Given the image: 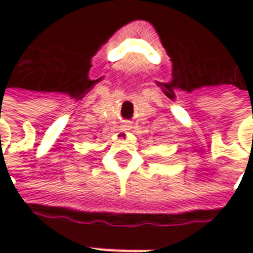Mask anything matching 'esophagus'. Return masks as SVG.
<instances>
[{
	"instance_id": "esophagus-1",
	"label": "esophagus",
	"mask_w": 253,
	"mask_h": 253,
	"mask_svg": "<svg viewBox=\"0 0 253 253\" xmlns=\"http://www.w3.org/2000/svg\"><path fill=\"white\" fill-rule=\"evenodd\" d=\"M123 130H125V131H128V130H130V128H131V125H130V123H128V122H126V123H123Z\"/></svg>"
}]
</instances>
